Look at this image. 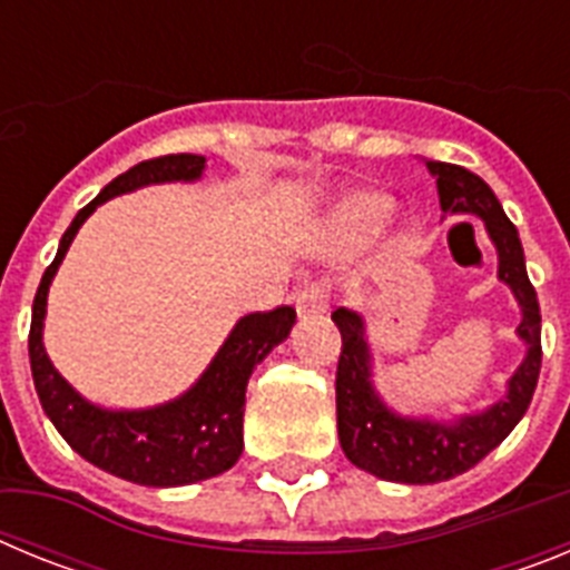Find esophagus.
<instances>
[{"label": "esophagus", "mask_w": 570, "mask_h": 570, "mask_svg": "<svg viewBox=\"0 0 570 570\" xmlns=\"http://www.w3.org/2000/svg\"><path fill=\"white\" fill-rule=\"evenodd\" d=\"M296 302V314L299 320H308V316H322L328 311V294H325V285L320 282H311L308 288H302L299 294L294 296Z\"/></svg>", "instance_id": "obj_1"}]
</instances>
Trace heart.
<instances>
[{"mask_svg":"<svg viewBox=\"0 0 570 570\" xmlns=\"http://www.w3.org/2000/svg\"><path fill=\"white\" fill-rule=\"evenodd\" d=\"M391 216V203L380 194H351L334 210V228L345 236L367 234Z\"/></svg>","mask_w":570,"mask_h":570,"instance_id":"obj_1","label":"heart"}]
</instances>
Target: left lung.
<instances>
[{
    "label": "left lung",
    "mask_w": 570,
    "mask_h": 570,
    "mask_svg": "<svg viewBox=\"0 0 570 570\" xmlns=\"http://www.w3.org/2000/svg\"><path fill=\"white\" fill-rule=\"evenodd\" d=\"M425 165L436 179L442 214L480 216L485 225L500 259L497 276L511 288L522 311L517 336L525 342V356L508 380L505 396L485 411L454 420L407 416L394 411L376 391L374 354L365 334V320L347 308H336L331 314L342 334V354L336 365V428L342 451L362 471L405 485L445 482L491 454L525 416L542 365L540 302L528 279L520 234L502 210L500 199L480 176L460 165L428 159Z\"/></svg>",
    "instance_id": "1"
}]
</instances>
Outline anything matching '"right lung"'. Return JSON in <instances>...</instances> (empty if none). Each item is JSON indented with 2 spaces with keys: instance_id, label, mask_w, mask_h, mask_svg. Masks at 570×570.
<instances>
[{
  "instance_id": "right-lung-1",
  "label": "right lung",
  "mask_w": 570,
  "mask_h": 570,
  "mask_svg": "<svg viewBox=\"0 0 570 570\" xmlns=\"http://www.w3.org/2000/svg\"><path fill=\"white\" fill-rule=\"evenodd\" d=\"M205 156L170 154L134 165L114 183L105 185L97 199H90L59 242L57 259L50 262L39 282L30 320L28 354L30 374L37 385L48 420L57 425L73 451L90 465L114 473L119 480L148 488H176L219 476L236 465L242 454V416H245V387L254 367L288 340L296 311L282 305L268 314L242 316L216 351L203 376L176 400L154 407H102L85 400L77 387L59 374L45 354V314L48 291L57 276L70 242L79 234L94 210L119 194H130L145 185L196 183L203 179Z\"/></svg>"
}]
</instances>
